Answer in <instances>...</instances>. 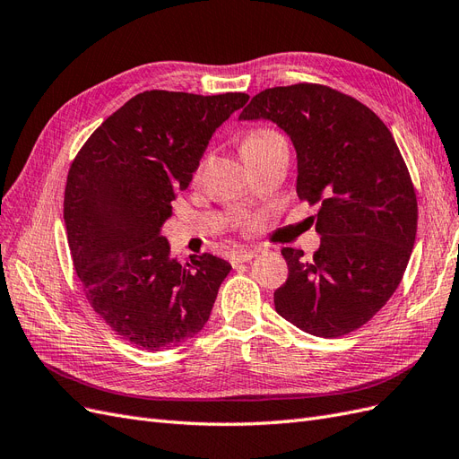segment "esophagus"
Here are the masks:
<instances>
[{
	"instance_id": "esophagus-1",
	"label": "esophagus",
	"mask_w": 459,
	"mask_h": 459,
	"mask_svg": "<svg viewBox=\"0 0 459 459\" xmlns=\"http://www.w3.org/2000/svg\"><path fill=\"white\" fill-rule=\"evenodd\" d=\"M256 255H258V248H247V251H238V253H233V255L230 256V262L233 264V266H238V264H243V262L253 260Z\"/></svg>"
}]
</instances>
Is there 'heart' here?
I'll return each instance as SVG.
<instances>
[{"instance_id": "heart-1", "label": "heart", "mask_w": 459, "mask_h": 459, "mask_svg": "<svg viewBox=\"0 0 459 459\" xmlns=\"http://www.w3.org/2000/svg\"><path fill=\"white\" fill-rule=\"evenodd\" d=\"M275 142H283V137L277 132H273V130H255L243 140L241 151L251 149V147H260V145H266V143H275Z\"/></svg>"}]
</instances>
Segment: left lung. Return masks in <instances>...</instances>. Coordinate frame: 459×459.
<instances>
[{"instance_id": "obj_1", "label": "left lung", "mask_w": 459, "mask_h": 459, "mask_svg": "<svg viewBox=\"0 0 459 459\" xmlns=\"http://www.w3.org/2000/svg\"><path fill=\"white\" fill-rule=\"evenodd\" d=\"M241 120L268 118L297 149V195L317 206L312 258L285 247L275 310L316 337H342L393 297L418 231V197L394 137L369 107L324 84L256 93Z\"/></svg>"}]
</instances>
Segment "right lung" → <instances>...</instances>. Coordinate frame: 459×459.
Returning a JSON list of instances; mask_svg holds the SVG:
<instances>
[{
	"label": "right lung",
	"mask_w": 459,
	"mask_h": 459,
	"mask_svg": "<svg viewBox=\"0 0 459 459\" xmlns=\"http://www.w3.org/2000/svg\"><path fill=\"white\" fill-rule=\"evenodd\" d=\"M247 93L151 90L110 115L66 176L65 226L95 314L142 351L195 337L231 266L208 253L179 264L160 226L197 170L214 130Z\"/></svg>",
	"instance_id": "right-lung-1"
}]
</instances>
